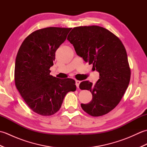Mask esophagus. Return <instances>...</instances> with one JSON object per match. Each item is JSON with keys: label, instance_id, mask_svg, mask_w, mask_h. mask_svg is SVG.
Segmentation results:
<instances>
[{"label": "esophagus", "instance_id": "34e87169", "mask_svg": "<svg viewBox=\"0 0 147 147\" xmlns=\"http://www.w3.org/2000/svg\"><path fill=\"white\" fill-rule=\"evenodd\" d=\"M80 81L78 80H76V87L78 88H79V85H80Z\"/></svg>", "mask_w": 147, "mask_h": 147}]
</instances>
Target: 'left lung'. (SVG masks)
<instances>
[{"label": "left lung", "mask_w": 147, "mask_h": 147, "mask_svg": "<svg viewBox=\"0 0 147 147\" xmlns=\"http://www.w3.org/2000/svg\"><path fill=\"white\" fill-rule=\"evenodd\" d=\"M67 40L77 55L99 73L95 84L80 83V89L92 94V100L81 104L82 108L93 117L109 113L119 103L129 83L131 70L124 45L114 34L98 26L74 28Z\"/></svg>", "instance_id": "left-lung-1"}]
</instances>
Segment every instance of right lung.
<instances>
[{
    "mask_svg": "<svg viewBox=\"0 0 147 147\" xmlns=\"http://www.w3.org/2000/svg\"><path fill=\"white\" fill-rule=\"evenodd\" d=\"M71 28L49 27L36 30L24 39L15 62V85L32 110L49 116L60 109L65 95L76 89L75 81L50 75L55 52Z\"/></svg>",
    "mask_w": 147,
    "mask_h": 147,
    "instance_id": "add662e5",
    "label": "right lung"
}]
</instances>
